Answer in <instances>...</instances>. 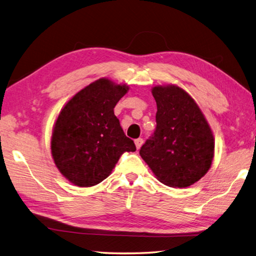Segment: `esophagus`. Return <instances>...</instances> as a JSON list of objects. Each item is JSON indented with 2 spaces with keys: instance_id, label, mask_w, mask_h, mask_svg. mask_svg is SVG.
Returning a JSON list of instances; mask_svg holds the SVG:
<instances>
[{
  "instance_id": "esophagus-1",
  "label": "esophagus",
  "mask_w": 256,
  "mask_h": 256,
  "mask_svg": "<svg viewBox=\"0 0 256 256\" xmlns=\"http://www.w3.org/2000/svg\"><path fill=\"white\" fill-rule=\"evenodd\" d=\"M134 143H135V146H136V148L140 150V146H142V144H143V140L142 138H138V140H135Z\"/></svg>"
}]
</instances>
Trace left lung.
I'll list each match as a JSON object with an SVG mask.
<instances>
[{"instance_id":"8db88e82","label":"left lung","mask_w":256,"mask_h":256,"mask_svg":"<svg viewBox=\"0 0 256 256\" xmlns=\"http://www.w3.org/2000/svg\"><path fill=\"white\" fill-rule=\"evenodd\" d=\"M156 131L140 155L158 180L186 188L202 178L214 156V138L197 103L176 84L155 86Z\"/></svg>"}]
</instances>
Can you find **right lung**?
<instances>
[{"mask_svg": "<svg viewBox=\"0 0 256 256\" xmlns=\"http://www.w3.org/2000/svg\"><path fill=\"white\" fill-rule=\"evenodd\" d=\"M130 86L100 78L77 92L52 128L50 150L58 170L78 187H92L111 175L125 152L136 148L114 116Z\"/></svg>", "mask_w": 256, "mask_h": 256, "instance_id": "right-lung-1", "label": "right lung"}]
</instances>
